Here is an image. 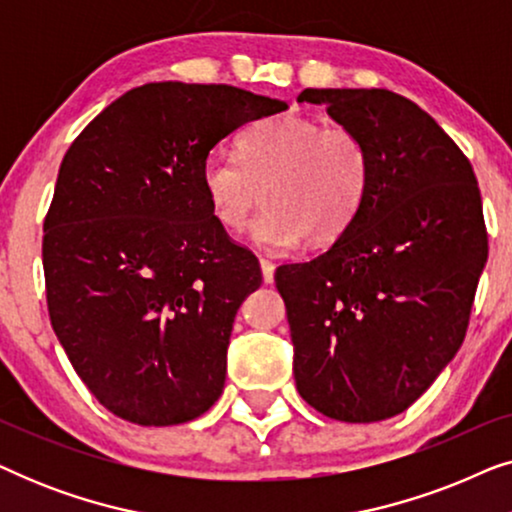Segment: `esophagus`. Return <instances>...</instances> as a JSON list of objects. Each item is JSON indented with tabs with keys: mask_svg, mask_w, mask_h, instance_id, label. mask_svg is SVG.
I'll list each match as a JSON object with an SVG mask.
<instances>
[{
	"mask_svg": "<svg viewBox=\"0 0 512 512\" xmlns=\"http://www.w3.org/2000/svg\"><path fill=\"white\" fill-rule=\"evenodd\" d=\"M261 270H263V282L272 284V279H275V265H272L268 258H261Z\"/></svg>",
	"mask_w": 512,
	"mask_h": 512,
	"instance_id": "34e87169",
	"label": "esophagus"
}]
</instances>
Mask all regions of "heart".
Instances as JSON below:
<instances>
[{
    "label": "heart",
    "mask_w": 512,
    "mask_h": 512,
    "mask_svg": "<svg viewBox=\"0 0 512 512\" xmlns=\"http://www.w3.org/2000/svg\"><path fill=\"white\" fill-rule=\"evenodd\" d=\"M237 151L240 160L212 153L202 163V193L219 226L237 233L263 191L251 235L265 249H289L303 237L314 247L331 244L366 202L370 151L347 125L270 116L242 132Z\"/></svg>",
    "instance_id": "heart-1"
}]
</instances>
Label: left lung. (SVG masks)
I'll return each instance as SVG.
<instances>
[{
  "mask_svg": "<svg viewBox=\"0 0 512 512\" xmlns=\"http://www.w3.org/2000/svg\"><path fill=\"white\" fill-rule=\"evenodd\" d=\"M370 151L361 212L331 249L275 272L298 394L338 422L408 410L466 338L487 263L478 179L445 130L384 88H305Z\"/></svg>",
  "mask_w": 512,
  "mask_h": 512,
  "instance_id": "1",
  "label": "left lung"
}]
</instances>
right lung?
Segmentation results:
<instances>
[{
	"mask_svg": "<svg viewBox=\"0 0 512 512\" xmlns=\"http://www.w3.org/2000/svg\"><path fill=\"white\" fill-rule=\"evenodd\" d=\"M284 109L223 83H146L62 158L41 244L48 314L116 417L184 424L221 396L235 314L263 277L214 219L200 170L223 137Z\"/></svg>",
	"mask_w": 512,
	"mask_h": 512,
	"instance_id": "right-lung-1",
	"label": "right lung"
}]
</instances>
